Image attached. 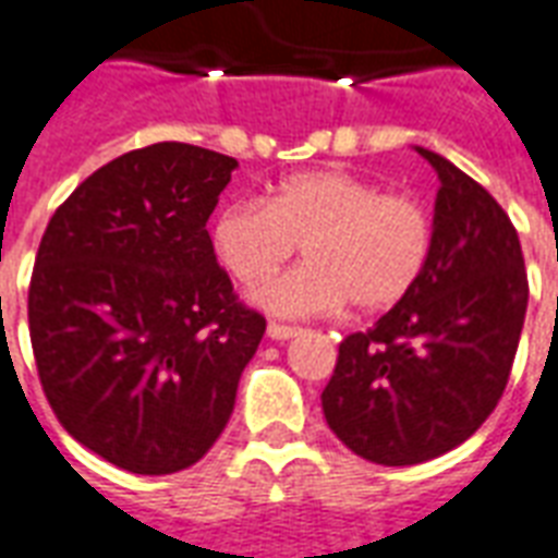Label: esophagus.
<instances>
[{
    "instance_id": "1",
    "label": "esophagus",
    "mask_w": 558,
    "mask_h": 558,
    "mask_svg": "<svg viewBox=\"0 0 558 558\" xmlns=\"http://www.w3.org/2000/svg\"><path fill=\"white\" fill-rule=\"evenodd\" d=\"M268 338L271 340H290V338H295V335H299V331H302V328L299 326H283V323H268Z\"/></svg>"
}]
</instances>
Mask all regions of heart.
<instances>
[{
  "mask_svg": "<svg viewBox=\"0 0 558 558\" xmlns=\"http://www.w3.org/2000/svg\"><path fill=\"white\" fill-rule=\"evenodd\" d=\"M424 199L350 170H307L280 179L263 199H235L211 223V251L239 283H263L302 242V266L256 292L283 316L386 311L415 290L433 254Z\"/></svg>",
  "mask_w": 558,
  "mask_h": 558,
  "instance_id": "obj_1",
  "label": "heart"
}]
</instances>
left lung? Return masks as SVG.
<instances>
[{
    "label": "left lung",
    "instance_id": "1",
    "mask_svg": "<svg viewBox=\"0 0 558 558\" xmlns=\"http://www.w3.org/2000/svg\"><path fill=\"white\" fill-rule=\"evenodd\" d=\"M439 172L433 254L410 295L340 340L323 412L371 463L412 466L466 442L502 398L529 280L511 218L475 179L418 148Z\"/></svg>",
    "mask_w": 558,
    "mask_h": 558
}]
</instances>
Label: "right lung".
Instances as JSON below:
<instances>
[{"label":"right lung","mask_w":558,"mask_h":558,"mask_svg":"<svg viewBox=\"0 0 558 558\" xmlns=\"http://www.w3.org/2000/svg\"><path fill=\"white\" fill-rule=\"evenodd\" d=\"M239 160L155 143L104 163L44 230L29 338L56 418L137 475L215 445L266 316L232 292L206 223Z\"/></svg>","instance_id":"1"}]
</instances>
